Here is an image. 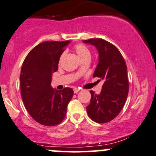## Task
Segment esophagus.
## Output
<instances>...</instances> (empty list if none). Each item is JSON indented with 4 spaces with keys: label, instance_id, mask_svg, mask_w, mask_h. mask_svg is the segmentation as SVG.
I'll return each instance as SVG.
<instances>
[{
    "label": "esophagus",
    "instance_id": "esophagus-1",
    "mask_svg": "<svg viewBox=\"0 0 156 156\" xmlns=\"http://www.w3.org/2000/svg\"><path fill=\"white\" fill-rule=\"evenodd\" d=\"M73 90H74V93H75V94H77V93H78V91H79L80 89H79V88H78V87H75V88H74Z\"/></svg>",
    "mask_w": 156,
    "mask_h": 156
}]
</instances>
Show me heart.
<instances>
[{"label": "heart", "mask_w": 156, "mask_h": 156, "mask_svg": "<svg viewBox=\"0 0 156 156\" xmlns=\"http://www.w3.org/2000/svg\"><path fill=\"white\" fill-rule=\"evenodd\" d=\"M74 49H75V52L78 54V56H79L82 60L86 58H90V49H89L85 45L81 44V43L76 44L75 46H74ZM65 55H66V53L63 52V53H62V55H60L59 62H61L62 61L63 58L65 57Z\"/></svg>", "instance_id": "heart-1"}]
</instances>
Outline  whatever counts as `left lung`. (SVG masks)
Returning a JSON list of instances; mask_svg holds the SVG:
<instances>
[{
  "label": "left lung",
  "instance_id": "8db88e82",
  "mask_svg": "<svg viewBox=\"0 0 156 156\" xmlns=\"http://www.w3.org/2000/svg\"><path fill=\"white\" fill-rule=\"evenodd\" d=\"M83 42L98 49L99 62L93 77L104 80L99 94L90 90L91 99L87 107V114L96 123H107L120 113L127 98L129 81L126 62L114 45L103 39H90Z\"/></svg>",
  "mask_w": 156,
  "mask_h": 156
}]
</instances>
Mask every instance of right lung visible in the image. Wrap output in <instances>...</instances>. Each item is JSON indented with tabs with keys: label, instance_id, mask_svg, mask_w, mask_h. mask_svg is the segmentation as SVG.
<instances>
[{
	"label": "right lung",
	"instance_id": "1",
	"mask_svg": "<svg viewBox=\"0 0 156 156\" xmlns=\"http://www.w3.org/2000/svg\"><path fill=\"white\" fill-rule=\"evenodd\" d=\"M69 43L70 40L40 43L29 52L21 68L23 102L33 119L43 126L59 124L73 97L71 87L57 90L51 87L52 73L58 70L60 55Z\"/></svg>",
	"mask_w": 156,
	"mask_h": 156
}]
</instances>
